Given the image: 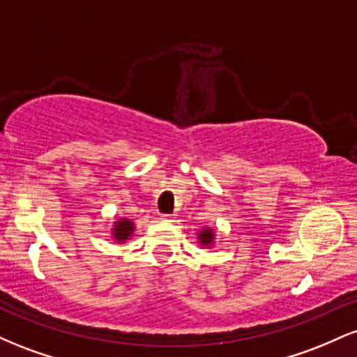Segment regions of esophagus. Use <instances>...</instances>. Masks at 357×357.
Segmentation results:
<instances>
[{
  "label": "esophagus",
  "instance_id": "34e87169",
  "mask_svg": "<svg viewBox=\"0 0 357 357\" xmlns=\"http://www.w3.org/2000/svg\"><path fill=\"white\" fill-rule=\"evenodd\" d=\"M159 218H161L162 221H171V220L174 218V216L173 215H161V216H159Z\"/></svg>",
  "mask_w": 357,
  "mask_h": 357
}]
</instances>
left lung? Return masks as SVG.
Instances as JSON below:
<instances>
[{"mask_svg": "<svg viewBox=\"0 0 357 357\" xmlns=\"http://www.w3.org/2000/svg\"><path fill=\"white\" fill-rule=\"evenodd\" d=\"M196 238H198L199 247L213 248V247H215V240H216L215 228H211V227L199 228L198 233H196Z\"/></svg>", "mask_w": 357, "mask_h": 357, "instance_id": "left-lung-1", "label": "left lung"}]
</instances>
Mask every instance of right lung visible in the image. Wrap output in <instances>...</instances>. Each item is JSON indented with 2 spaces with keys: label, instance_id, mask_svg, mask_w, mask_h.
<instances>
[{
  "label": "right lung",
  "instance_id": "right-lung-1",
  "mask_svg": "<svg viewBox=\"0 0 357 357\" xmlns=\"http://www.w3.org/2000/svg\"><path fill=\"white\" fill-rule=\"evenodd\" d=\"M134 231H136V225L134 221H130L129 218H119L114 221L112 228H110V238L116 241L117 245L126 243L134 236Z\"/></svg>",
  "mask_w": 357,
  "mask_h": 357
}]
</instances>
